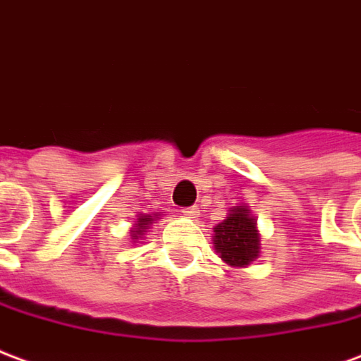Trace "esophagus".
<instances>
[{"instance_id": "34e87169", "label": "esophagus", "mask_w": 361, "mask_h": 361, "mask_svg": "<svg viewBox=\"0 0 361 361\" xmlns=\"http://www.w3.org/2000/svg\"><path fill=\"white\" fill-rule=\"evenodd\" d=\"M183 213L186 217H190V219H196L200 215V207L198 206H190V207H184Z\"/></svg>"}]
</instances>
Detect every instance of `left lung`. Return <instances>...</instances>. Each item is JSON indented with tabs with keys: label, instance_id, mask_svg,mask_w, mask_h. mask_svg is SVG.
<instances>
[{
	"label": "left lung",
	"instance_id": "obj_1",
	"mask_svg": "<svg viewBox=\"0 0 361 361\" xmlns=\"http://www.w3.org/2000/svg\"><path fill=\"white\" fill-rule=\"evenodd\" d=\"M213 233L217 254L231 267H246L259 256V233L246 206L231 207L227 219L221 221Z\"/></svg>",
	"mask_w": 361,
	"mask_h": 361
}]
</instances>
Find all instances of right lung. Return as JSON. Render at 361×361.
Listing matches in <instances>:
<instances>
[{"label": "right lung", "instance_id": "right-lung-1", "mask_svg": "<svg viewBox=\"0 0 361 361\" xmlns=\"http://www.w3.org/2000/svg\"><path fill=\"white\" fill-rule=\"evenodd\" d=\"M159 215L161 213H142V215H138V219H136V223H134V228L130 231V236H133V240H138V238H142V236L146 235V228L154 223V221L159 219Z\"/></svg>", "mask_w": 361, "mask_h": 361}]
</instances>
